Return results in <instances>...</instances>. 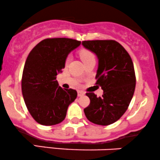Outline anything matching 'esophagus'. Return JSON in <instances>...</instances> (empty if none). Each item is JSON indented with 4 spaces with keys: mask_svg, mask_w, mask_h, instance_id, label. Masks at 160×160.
<instances>
[{
    "mask_svg": "<svg viewBox=\"0 0 160 160\" xmlns=\"http://www.w3.org/2000/svg\"><path fill=\"white\" fill-rule=\"evenodd\" d=\"M78 96H79V97H80V96H82V95H85V92H84L83 91L79 90V91L78 92Z\"/></svg>",
    "mask_w": 160,
    "mask_h": 160,
    "instance_id": "34e87169",
    "label": "esophagus"
}]
</instances>
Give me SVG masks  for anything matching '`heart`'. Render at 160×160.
Segmentation results:
<instances>
[{"instance_id": "obj_1", "label": "heart", "mask_w": 160, "mask_h": 160, "mask_svg": "<svg viewBox=\"0 0 160 160\" xmlns=\"http://www.w3.org/2000/svg\"><path fill=\"white\" fill-rule=\"evenodd\" d=\"M79 55H80V58L82 59V61L83 62V63H85L87 61H89V60L91 59H94L95 58V56L94 54H93L92 52H91V51L88 50V49H82V50L80 51V52H79ZM70 62V58H68L66 59V65L67 64H68V62Z\"/></svg>"}]
</instances>
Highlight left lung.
<instances>
[{"mask_svg": "<svg viewBox=\"0 0 160 160\" xmlns=\"http://www.w3.org/2000/svg\"><path fill=\"white\" fill-rule=\"evenodd\" d=\"M82 44L98 57L95 84L104 91L102 97H97L94 92L86 93L90 104L84 113L93 123L108 126L124 114L133 97L136 78L132 60L115 40H85Z\"/></svg>", "mask_w": 160, "mask_h": 160, "instance_id": "left-lung-1", "label": "left lung"}]
</instances>
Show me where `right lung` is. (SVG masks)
I'll return each instance as SVG.
<instances>
[{"mask_svg":"<svg viewBox=\"0 0 160 160\" xmlns=\"http://www.w3.org/2000/svg\"><path fill=\"white\" fill-rule=\"evenodd\" d=\"M81 42L71 38H47L38 43L27 57L22 78L25 105L36 122L53 126L65 120L69 104L78 92L62 89L56 76L65 68L70 52Z\"/></svg>","mask_w":160,"mask_h":160,"instance_id":"add662e5","label":"right lung"}]
</instances>
